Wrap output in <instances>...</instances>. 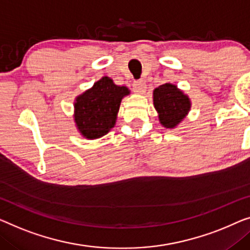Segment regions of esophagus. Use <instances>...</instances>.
Returning a JSON list of instances; mask_svg holds the SVG:
<instances>
[{
    "label": "esophagus",
    "instance_id": "34e87169",
    "mask_svg": "<svg viewBox=\"0 0 250 250\" xmlns=\"http://www.w3.org/2000/svg\"><path fill=\"white\" fill-rule=\"evenodd\" d=\"M132 86H133V89H135V92L138 93V94H144L147 88L144 81H135L133 82Z\"/></svg>",
    "mask_w": 250,
    "mask_h": 250
}]
</instances>
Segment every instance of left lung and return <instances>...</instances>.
Instances as JSON below:
<instances>
[{"label":"left lung","instance_id":"1","mask_svg":"<svg viewBox=\"0 0 250 250\" xmlns=\"http://www.w3.org/2000/svg\"><path fill=\"white\" fill-rule=\"evenodd\" d=\"M152 98L159 122L165 128L173 129L180 125L191 109L188 96L174 84L165 83L155 88Z\"/></svg>","mask_w":250,"mask_h":250}]
</instances>
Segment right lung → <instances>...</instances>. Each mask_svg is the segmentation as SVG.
Listing matches in <instances>:
<instances>
[{"label": "right lung", "mask_w": 250, "mask_h": 250, "mask_svg": "<svg viewBox=\"0 0 250 250\" xmlns=\"http://www.w3.org/2000/svg\"><path fill=\"white\" fill-rule=\"evenodd\" d=\"M125 86H118L110 77L103 76L93 86L78 95L74 103V120L81 135L98 139L113 128L121 100L129 95Z\"/></svg>", "instance_id": "1"}]
</instances>
